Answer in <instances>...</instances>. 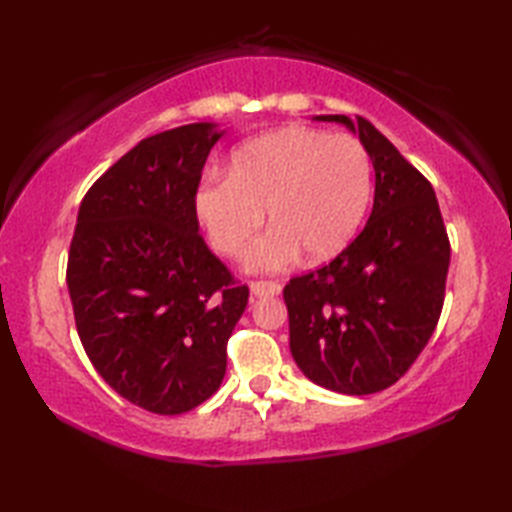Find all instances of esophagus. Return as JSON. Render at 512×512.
<instances>
[{"instance_id": "esophagus-1", "label": "esophagus", "mask_w": 512, "mask_h": 512, "mask_svg": "<svg viewBox=\"0 0 512 512\" xmlns=\"http://www.w3.org/2000/svg\"><path fill=\"white\" fill-rule=\"evenodd\" d=\"M279 281H273V279H255L250 281V292H253L255 297H275L279 295Z\"/></svg>"}]
</instances>
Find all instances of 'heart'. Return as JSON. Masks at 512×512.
I'll list each match as a JSON object with an SVG mask.
<instances>
[{"label": "heart", "instance_id": "heart-1", "mask_svg": "<svg viewBox=\"0 0 512 512\" xmlns=\"http://www.w3.org/2000/svg\"><path fill=\"white\" fill-rule=\"evenodd\" d=\"M372 200V160L361 140L310 127H286L239 147L228 176L211 173L195 209L217 253L242 255L264 226H275L250 248V270H281L339 253L361 228Z\"/></svg>", "mask_w": 512, "mask_h": 512}]
</instances>
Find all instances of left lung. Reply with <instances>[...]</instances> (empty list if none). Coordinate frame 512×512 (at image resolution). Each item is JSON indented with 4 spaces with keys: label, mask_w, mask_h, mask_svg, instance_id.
Returning <instances> with one entry per match:
<instances>
[{
    "label": "left lung",
    "mask_w": 512,
    "mask_h": 512,
    "mask_svg": "<svg viewBox=\"0 0 512 512\" xmlns=\"http://www.w3.org/2000/svg\"><path fill=\"white\" fill-rule=\"evenodd\" d=\"M358 132L374 162V209L332 262L284 288L290 352L312 383L376 394L407 374L436 330L451 244L436 191L363 116H317Z\"/></svg>",
    "instance_id": "obj_1"
}]
</instances>
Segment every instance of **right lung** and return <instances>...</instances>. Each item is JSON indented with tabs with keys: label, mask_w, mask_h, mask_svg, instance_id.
Segmentation results:
<instances>
[{
	"label": "right lung",
	"mask_w": 512,
	"mask_h": 512,
	"mask_svg": "<svg viewBox=\"0 0 512 512\" xmlns=\"http://www.w3.org/2000/svg\"><path fill=\"white\" fill-rule=\"evenodd\" d=\"M217 138L191 123L140 140L85 193L70 244L85 354L116 394L160 416L215 394L248 303L198 233L195 193Z\"/></svg>",
	"instance_id": "1"
}]
</instances>
